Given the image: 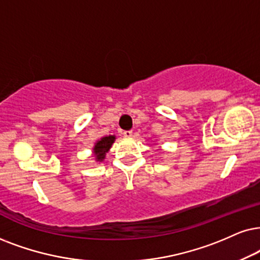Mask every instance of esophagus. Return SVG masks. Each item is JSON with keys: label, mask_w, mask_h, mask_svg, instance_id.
I'll return each instance as SVG.
<instances>
[{"label": "esophagus", "mask_w": 260, "mask_h": 260, "mask_svg": "<svg viewBox=\"0 0 260 260\" xmlns=\"http://www.w3.org/2000/svg\"><path fill=\"white\" fill-rule=\"evenodd\" d=\"M132 131H123V137L124 138H131V137H132Z\"/></svg>", "instance_id": "obj_1"}]
</instances>
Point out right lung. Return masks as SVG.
Here are the masks:
<instances>
[{"label": "right lung", "instance_id": "1", "mask_svg": "<svg viewBox=\"0 0 260 260\" xmlns=\"http://www.w3.org/2000/svg\"><path fill=\"white\" fill-rule=\"evenodd\" d=\"M115 141V136H108L101 138L100 140L94 144L93 147V153L94 157H96L97 162H102L104 158H106V153L110 150L111 145Z\"/></svg>", "mask_w": 260, "mask_h": 260}]
</instances>
